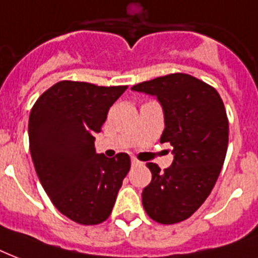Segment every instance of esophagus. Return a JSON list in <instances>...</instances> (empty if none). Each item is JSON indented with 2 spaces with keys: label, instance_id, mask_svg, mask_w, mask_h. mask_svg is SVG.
Masks as SVG:
<instances>
[{
  "label": "esophagus",
  "instance_id": "34e87169",
  "mask_svg": "<svg viewBox=\"0 0 258 258\" xmlns=\"http://www.w3.org/2000/svg\"><path fill=\"white\" fill-rule=\"evenodd\" d=\"M140 164V161L137 160V159H132V165L133 167H136V165H139Z\"/></svg>",
  "mask_w": 258,
  "mask_h": 258
}]
</instances>
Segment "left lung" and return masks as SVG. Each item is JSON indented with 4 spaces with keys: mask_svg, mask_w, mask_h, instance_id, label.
<instances>
[{
    "mask_svg": "<svg viewBox=\"0 0 258 258\" xmlns=\"http://www.w3.org/2000/svg\"><path fill=\"white\" fill-rule=\"evenodd\" d=\"M132 90L157 97L165 123L160 143L173 148L164 172L147 164L152 180L143 191L144 209L163 225L181 222L203 205L222 169L229 144L225 105L214 87L188 74H169Z\"/></svg>",
    "mask_w": 258,
    "mask_h": 258,
    "instance_id": "1",
    "label": "left lung"
}]
</instances>
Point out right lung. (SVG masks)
I'll return each instance as SVG.
<instances>
[{"label": "right lung", "instance_id": "1", "mask_svg": "<svg viewBox=\"0 0 258 258\" xmlns=\"http://www.w3.org/2000/svg\"><path fill=\"white\" fill-rule=\"evenodd\" d=\"M126 89L61 81L32 107L28 132L36 173L53 206L74 222L106 221L131 169L127 153L109 159L94 148V136Z\"/></svg>", "mask_w": 258, "mask_h": 258}]
</instances>
